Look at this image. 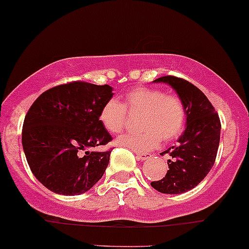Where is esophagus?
I'll use <instances>...</instances> for the list:
<instances>
[{"instance_id":"1","label":"esophagus","mask_w":249,"mask_h":249,"mask_svg":"<svg viewBox=\"0 0 249 249\" xmlns=\"http://www.w3.org/2000/svg\"><path fill=\"white\" fill-rule=\"evenodd\" d=\"M136 155H137L138 160H149V158L151 157V155L150 154H143V152H136Z\"/></svg>"}]
</instances>
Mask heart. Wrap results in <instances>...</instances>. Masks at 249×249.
<instances>
[{
  "instance_id": "1",
  "label": "heart",
  "mask_w": 249,
  "mask_h": 249,
  "mask_svg": "<svg viewBox=\"0 0 249 249\" xmlns=\"http://www.w3.org/2000/svg\"><path fill=\"white\" fill-rule=\"evenodd\" d=\"M130 116L141 114L138 132H130L117 139L119 145L143 152L155 149L160 138L170 142L182 135L187 123V107L179 95L164 89L136 87L124 95L123 103L108 99L103 105L99 119L111 133H120Z\"/></svg>"
}]
</instances>
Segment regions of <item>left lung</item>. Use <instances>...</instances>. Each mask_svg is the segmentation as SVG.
<instances>
[{"label": "left lung", "mask_w": 249, "mask_h": 249, "mask_svg": "<svg viewBox=\"0 0 249 249\" xmlns=\"http://www.w3.org/2000/svg\"><path fill=\"white\" fill-rule=\"evenodd\" d=\"M155 83L174 87L187 107V127L176 145L160 155L168 154L169 170L151 187L160 193L182 194L200 183L215 163L220 144L221 122L214 106L200 89L185 79L165 75Z\"/></svg>", "instance_id": "obj_1"}]
</instances>
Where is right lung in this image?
I'll return each mask as SVG.
<instances>
[{"mask_svg":"<svg viewBox=\"0 0 249 249\" xmlns=\"http://www.w3.org/2000/svg\"><path fill=\"white\" fill-rule=\"evenodd\" d=\"M112 87L85 81L58 85L33 103L24 117L22 145L32 173L49 190L80 195L99 181L112 147L87 149L112 141L99 119Z\"/></svg>","mask_w":249,"mask_h":249,"instance_id":"add662e5","label":"right lung"}]
</instances>
